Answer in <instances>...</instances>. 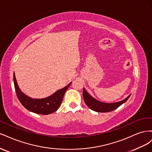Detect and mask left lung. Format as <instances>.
Instances as JSON below:
<instances>
[{
  "label": "left lung",
  "instance_id": "8db88e82",
  "mask_svg": "<svg viewBox=\"0 0 152 152\" xmlns=\"http://www.w3.org/2000/svg\"><path fill=\"white\" fill-rule=\"evenodd\" d=\"M130 96L131 94L121 102L113 103H107L96 100L92 97L84 88L83 89V98L86 104L89 108L97 112H109L113 111L120 107L124 103H125L130 97Z\"/></svg>",
  "mask_w": 152,
  "mask_h": 152
}]
</instances>
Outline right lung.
Here are the masks:
<instances>
[{
  "mask_svg": "<svg viewBox=\"0 0 152 152\" xmlns=\"http://www.w3.org/2000/svg\"><path fill=\"white\" fill-rule=\"evenodd\" d=\"M13 80L17 97L21 104L29 111L41 115H48L56 111L61 104L64 94L72 83L70 82L66 87L55 92L47 98L34 99L25 95L20 90L17 84L15 73L13 75Z\"/></svg>",
  "mask_w": 152,
  "mask_h": 152,
  "instance_id": "obj_1",
  "label": "right lung"
}]
</instances>
